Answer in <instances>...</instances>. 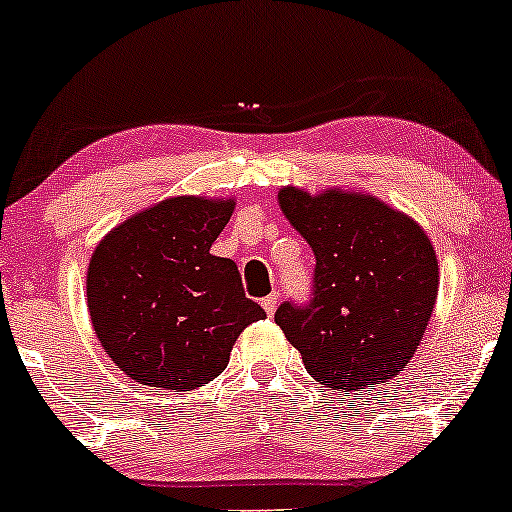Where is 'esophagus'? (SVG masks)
I'll list each match as a JSON object with an SVG mask.
<instances>
[{
    "label": "esophagus",
    "instance_id": "obj_1",
    "mask_svg": "<svg viewBox=\"0 0 512 512\" xmlns=\"http://www.w3.org/2000/svg\"><path fill=\"white\" fill-rule=\"evenodd\" d=\"M276 303H279V298H276V296L262 298V308H264V313H267L269 317H272V315L276 313Z\"/></svg>",
    "mask_w": 512,
    "mask_h": 512
}]
</instances>
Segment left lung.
<instances>
[{
	"label": "left lung",
	"instance_id": "1",
	"mask_svg": "<svg viewBox=\"0 0 512 512\" xmlns=\"http://www.w3.org/2000/svg\"><path fill=\"white\" fill-rule=\"evenodd\" d=\"M279 207L315 252V293L274 320L315 383L337 392L390 383L419 349L438 298V257L411 216L361 190L281 187Z\"/></svg>",
	"mask_w": 512,
	"mask_h": 512
}]
</instances>
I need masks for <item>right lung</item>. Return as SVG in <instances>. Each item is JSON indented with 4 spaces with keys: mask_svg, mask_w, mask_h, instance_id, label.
<instances>
[{
    "mask_svg": "<svg viewBox=\"0 0 512 512\" xmlns=\"http://www.w3.org/2000/svg\"><path fill=\"white\" fill-rule=\"evenodd\" d=\"M233 197L161 199L105 233L86 272L98 342L127 378L190 392L223 373L240 332L267 313L233 260L211 255Z\"/></svg>",
    "mask_w": 512,
    "mask_h": 512,
    "instance_id": "add662e5",
    "label": "right lung"
}]
</instances>
